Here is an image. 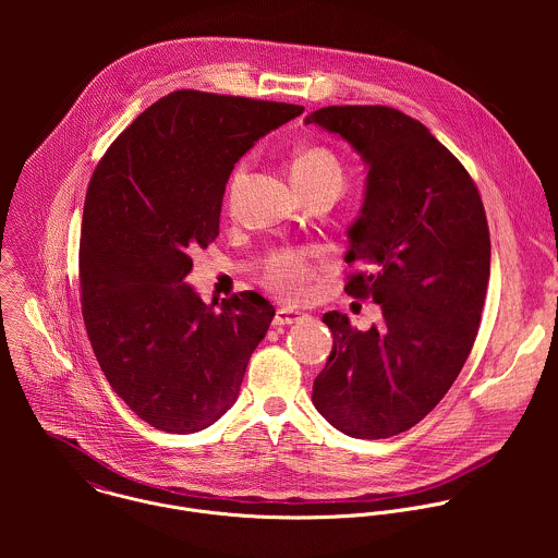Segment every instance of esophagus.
I'll list each match as a JSON object with an SVG mask.
<instances>
[{"label":"esophagus","instance_id":"34e87169","mask_svg":"<svg viewBox=\"0 0 558 558\" xmlns=\"http://www.w3.org/2000/svg\"><path fill=\"white\" fill-rule=\"evenodd\" d=\"M301 318H303L301 312H294V310L283 307V310H277L272 324H275V326H290V324H296Z\"/></svg>","mask_w":558,"mask_h":558}]
</instances>
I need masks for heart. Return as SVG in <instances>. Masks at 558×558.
<instances>
[{
  "label": "heart",
  "instance_id": "heart-1",
  "mask_svg": "<svg viewBox=\"0 0 558 558\" xmlns=\"http://www.w3.org/2000/svg\"><path fill=\"white\" fill-rule=\"evenodd\" d=\"M248 162L240 160L234 167L228 182V197L236 202L244 180H246ZM292 178L296 186H316V184H335L341 186L343 171L337 157L326 148H305L296 155L292 162ZM310 257L303 251H277L266 262V283L288 299H296L305 292V283L310 277Z\"/></svg>",
  "mask_w": 558,
  "mask_h": 558
}]
</instances>
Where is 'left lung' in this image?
Instances as JSON below:
<instances>
[{
	"instance_id": "1",
	"label": "left lung",
	"mask_w": 558,
	"mask_h": 558,
	"mask_svg": "<svg viewBox=\"0 0 558 558\" xmlns=\"http://www.w3.org/2000/svg\"><path fill=\"white\" fill-rule=\"evenodd\" d=\"M305 124L348 142L367 167L345 253L365 272L345 292L383 310L369 330L322 316L332 350L312 399L339 432L389 438L436 408L471 354L489 281L485 210L464 165L398 109L324 107Z\"/></svg>"
}]
</instances>
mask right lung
I'll return each mask as SVG.
<instances>
[{"label":"right lung","instance_id":"add662e5","mask_svg":"<svg viewBox=\"0 0 558 558\" xmlns=\"http://www.w3.org/2000/svg\"><path fill=\"white\" fill-rule=\"evenodd\" d=\"M301 105L178 89L96 165L83 206L81 312L118 398L153 427L193 434L239 399L275 307L257 292L206 305L186 283L219 236L234 165Z\"/></svg>","mask_w":558,"mask_h":558}]
</instances>
